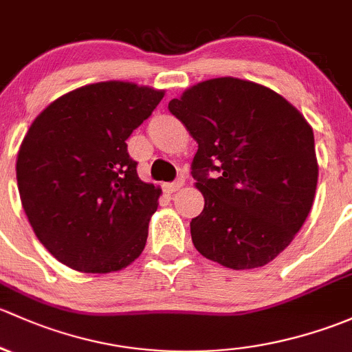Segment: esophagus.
I'll return each instance as SVG.
<instances>
[{"label":"esophagus","mask_w":352,"mask_h":352,"mask_svg":"<svg viewBox=\"0 0 352 352\" xmlns=\"http://www.w3.org/2000/svg\"><path fill=\"white\" fill-rule=\"evenodd\" d=\"M183 186H184V181L183 179H176L175 183L164 184V191H166V193H176V191L181 190Z\"/></svg>","instance_id":"1"}]
</instances>
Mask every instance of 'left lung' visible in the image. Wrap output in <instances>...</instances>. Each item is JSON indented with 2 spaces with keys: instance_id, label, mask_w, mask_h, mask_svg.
I'll return each instance as SVG.
<instances>
[{
  "instance_id": "obj_1",
  "label": "left lung",
  "mask_w": 352,
  "mask_h": 352,
  "mask_svg": "<svg viewBox=\"0 0 352 352\" xmlns=\"http://www.w3.org/2000/svg\"><path fill=\"white\" fill-rule=\"evenodd\" d=\"M168 108L198 144L191 175L205 206L190 223L197 251L230 270L273 261L314 205L310 123L273 89L230 76L191 86Z\"/></svg>"
}]
</instances>
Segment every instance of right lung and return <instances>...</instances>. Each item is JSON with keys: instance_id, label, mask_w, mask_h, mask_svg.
Returning a JSON list of instances; mask_svg holds the SVG:
<instances>
[{"instance_id": "obj_1", "label": "right lung", "mask_w": 352, "mask_h": 352, "mask_svg": "<svg viewBox=\"0 0 352 352\" xmlns=\"http://www.w3.org/2000/svg\"><path fill=\"white\" fill-rule=\"evenodd\" d=\"M162 98L135 82H95L57 98L28 129L16 157L21 205L71 270L113 273L142 254L161 188L137 175L126 139Z\"/></svg>"}]
</instances>
